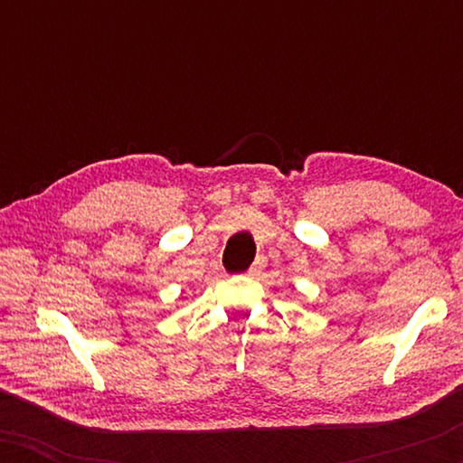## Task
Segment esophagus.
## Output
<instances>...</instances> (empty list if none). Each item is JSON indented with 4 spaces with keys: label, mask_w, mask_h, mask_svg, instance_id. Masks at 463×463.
<instances>
[{
    "label": "esophagus",
    "mask_w": 463,
    "mask_h": 463,
    "mask_svg": "<svg viewBox=\"0 0 463 463\" xmlns=\"http://www.w3.org/2000/svg\"><path fill=\"white\" fill-rule=\"evenodd\" d=\"M263 265H265V261H263V259H257V261L250 265V269H249V271H246V274H249V276H257V274H259V271H261V269H263Z\"/></svg>",
    "instance_id": "esophagus-1"
}]
</instances>
